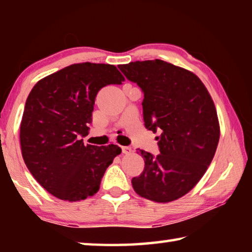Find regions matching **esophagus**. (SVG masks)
Segmentation results:
<instances>
[{
    "label": "esophagus",
    "mask_w": 252,
    "mask_h": 252,
    "mask_svg": "<svg viewBox=\"0 0 252 252\" xmlns=\"http://www.w3.org/2000/svg\"><path fill=\"white\" fill-rule=\"evenodd\" d=\"M122 149V153H125V155H130L132 152V149L130 147H121Z\"/></svg>",
    "instance_id": "34e87169"
}]
</instances>
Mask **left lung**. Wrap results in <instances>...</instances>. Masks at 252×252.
<instances>
[{
  "label": "left lung",
  "mask_w": 252,
  "mask_h": 252,
  "mask_svg": "<svg viewBox=\"0 0 252 252\" xmlns=\"http://www.w3.org/2000/svg\"><path fill=\"white\" fill-rule=\"evenodd\" d=\"M126 78L141 88L143 120L156 133L160 153L140 150L144 169L132 179L140 197L170 202L200 181L215 157L220 138L216 106L197 75L162 60L119 65Z\"/></svg>",
  "instance_id": "1"
}]
</instances>
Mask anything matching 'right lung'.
I'll list each match as a JSON object with an SVG mask.
<instances>
[{
    "instance_id": "right-lung-1",
    "label": "right lung",
    "mask_w": 252,
    "mask_h": 252,
    "mask_svg": "<svg viewBox=\"0 0 252 252\" xmlns=\"http://www.w3.org/2000/svg\"><path fill=\"white\" fill-rule=\"evenodd\" d=\"M116 66L78 63L40 80L25 102L20 127L23 160L44 189L61 200L80 201L100 189L116 144L84 146L95 96L109 84H122Z\"/></svg>"
}]
</instances>
